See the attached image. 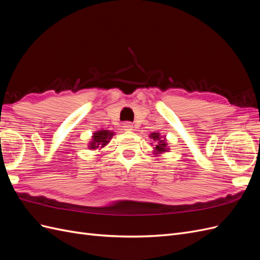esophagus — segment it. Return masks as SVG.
<instances>
[{
    "mask_svg": "<svg viewBox=\"0 0 260 260\" xmlns=\"http://www.w3.org/2000/svg\"><path fill=\"white\" fill-rule=\"evenodd\" d=\"M122 128H123V130H125V131H131V130L133 129V125H132L131 122L125 121L124 123H122Z\"/></svg>",
    "mask_w": 260,
    "mask_h": 260,
    "instance_id": "34e87169",
    "label": "esophagus"
}]
</instances>
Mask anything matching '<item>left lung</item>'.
<instances>
[{
	"label": "left lung",
	"mask_w": 260,
	"mask_h": 260,
	"mask_svg": "<svg viewBox=\"0 0 260 260\" xmlns=\"http://www.w3.org/2000/svg\"><path fill=\"white\" fill-rule=\"evenodd\" d=\"M149 138H152V140L155 142V149H156L157 153H162V152L168 151L167 143H166L167 141H166V139H162L159 136V133L153 132Z\"/></svg>",
	"instance_id": "obj_1"
}]
</instances>
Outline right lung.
<instances>
[{
    "mask_svg": "<svg viewBox=\"0 0 260 260\" xmlns=\"http://www.w3.org/2000/svg\"><path fill=\"white\" fill-rule=\"evenodd\" d=\"M114 136V132L111 131H107V130H100L96 131L95 133L93 135V139L90 142L89 147L92 149H96L100 147H103L105 146L108 142L109 140L112 139V137Z\"/></svg>",
    "mask_w": 260,
    "mask_h": 260,
    "instance_id": "1",
    "label": "right lung"
}]
</instances>
